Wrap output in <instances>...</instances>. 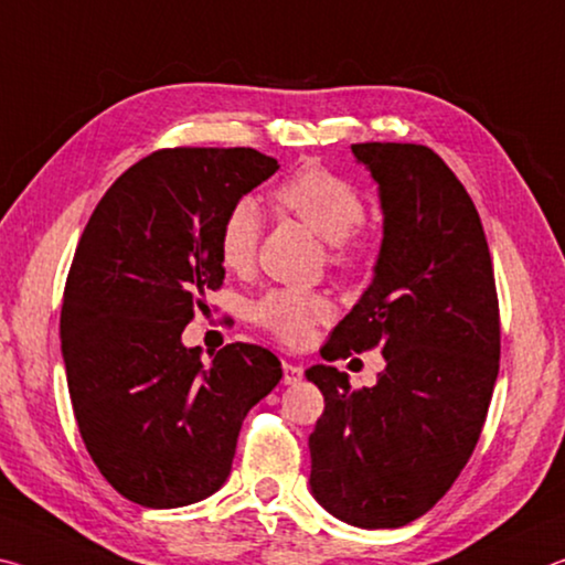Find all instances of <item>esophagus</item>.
<instances>
[{
  "instance_id": "34e87169",
  "label": "esophagus",
  "mask_w": 565,
  "mask_h": 565,
  "mask_svg": "<svg viewBox=\"0 0 565 565\" xmlns=\"http://www.w3.org/2000/svg\"><path fill=\"white\" fill-rule=\"evenodd\" d=\"M302 381V365L282 363V383L285 385H298Z\"/></svg>"
}]
</instances>
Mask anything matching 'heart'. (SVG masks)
<instances>
[{"label":"heart","instance_id":"heart-1","mask_svg":"<svg viewBox=\"0 0 565 565\" xmlns=\"http://www.w3.org/2000/svg\"><path fill=\"white\" fill-rule=\"evenodd\" d=\"M275 198L295 212L312 233L332 245V257L345 263L348 239L365 220L363 195L348 180L326 168H302L277 184ZM263 233V212L243 198L225 212L220 225V260L227 270L243 273L255 260ZM332 316V305L318 292L270 290L253 305V320L285 343L300 345L318 322Z\"/></svg>","mask_w":565,"mask_h":565}]
</instances>
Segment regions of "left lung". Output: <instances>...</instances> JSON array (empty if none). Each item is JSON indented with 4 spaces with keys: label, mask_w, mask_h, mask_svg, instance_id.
Instances as JSON below:
<instances>
[{
    "label": "left lung",
    "mask_w": 565,
    "mask_h": 565,
    "mask_svg": "<svg viewBox=\"0 0 565 565\" xmlns=\"http://www.w3.org/2000/svg\"><path fill=\"white\" fill-rule=\"evenodd\" d=\"M350 150L377 184L383 243L373 282L320 355L381 348L385 370L363 391L332 365L305 370L326 395L310 491L358 529H401L446 495L486 423L501 360L495 277L473 200L436 152Z\"/></svg>",
    "instance_id": "1"
}]
</instances>
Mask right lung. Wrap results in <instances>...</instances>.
Here are the masks:
<instances>
[{"instance_id": "right-lung-1", "label": "right lung", "mask_w": 565, "mask_h": 565, "mask_svg": "<svg viewBox=\"0 0 565 565\" xmlns=\"http://www.w3.org/2000/svg\"><path fill=\"white\" fill-rule=\"evenodd\" d=\"M280 164L178 147L132 164L92 212L64 285L62 358L82 440L117 493L180 508L220 491L247 411L280 383L260 345L205 365L182 330L225 280V212Z\"/></svg>"}]
</instances>
